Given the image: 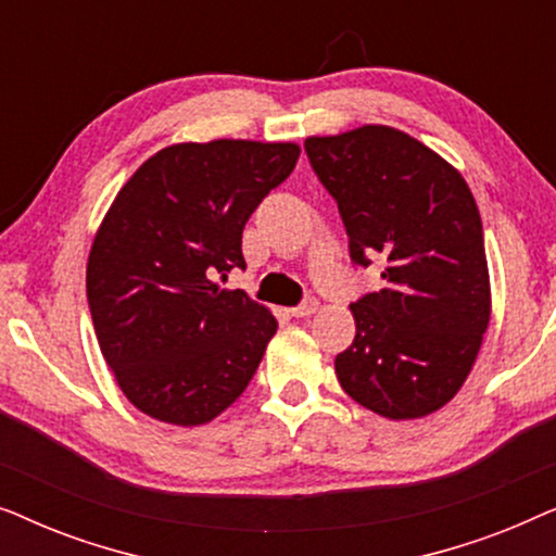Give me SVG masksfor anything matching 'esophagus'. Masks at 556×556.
<instances>
[{"mask_svg":"<svg viewBox=\"0 0 556 556\" xmlns=\"http://www.w3.org/2000/svg\"><path fill=\"white\" fill-rule=\"evenodd\" d=\"M318 311V301L316 299H306L301 303V306H295V308H291V314L295 316V318H306V316H311V314H316Z\"/></svg>","mask_w":556,"mask_h":556,"instance_id":"1","label":"esophagus"}]
</instances>
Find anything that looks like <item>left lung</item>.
<instances>
[{"instance_id": "8db88e82", "label": "left lung", "mask_w": 556, "mask_h": 556, "mask_svg": "<svg viewBox=\"0 0 556 556\" xmlns=\"http://www.w3.org/2000/svg\"><path fill=\"white\" fill-rule=\"evenodd\" d=\"M311 166L339 204L352 261L384 286L349 306L356 337L341 390L387 420H420L466 382L491 321L483 225L466 179L438 151L382 124L308 136Z\"/></svg>"}]
</instances>
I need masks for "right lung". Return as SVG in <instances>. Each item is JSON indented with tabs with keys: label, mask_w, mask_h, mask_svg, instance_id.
I'll use <instances>...</instances> for the list:
<instances>
[{
	"label": "right lung",
	"mask_w": 556,
	"mask_h": 556,
	"mask_svg": "<svg viewBox=\"0 0 556 556\" xmlns=\"http://www.w3.org/2000/svg\"><path fill=\"white\" fill-rule=\"evenodd\" d=\"M299 156L293 141H181L118 189L86 291L103 359L143 415L197 428L245 392L278 321L215 278L245 268L242 227Z\"/></svg>",
	"instance_id": "right-lung-1"
}]
</instances>
